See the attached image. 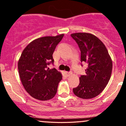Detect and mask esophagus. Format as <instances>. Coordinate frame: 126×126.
I'll use <instances>...</instances> for the list:
<instances>
[{"instance_id": "1", "label": "esophagus", "mask_w": 126, "mask_h": 126, "mask_svg": "<svg viewBox=\"0 0 126 126\" xmlns=\"http://www.w3.org/2000/svg\"><path fill=\"white\" fill-rule=\"evenodd\" d=\"M64 74H65V75H66V76H70V75H71L72 74V72H64Z\"/></svg>"}]
</instances>
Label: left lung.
Listing matches in <instances>:
<instances>
[{"mask_svg": "<svg viewBox=\"0 0 126 126\" xmlns=\"http://www.w3.org/2000/svg\"><path fill=\"white\" fill-rule=\"evenodd\" d=\"M81 52L80 62L87 63L85 74L79 78V84L73 89L75 95L82 99L98 96L110 79L112 62L106 47L97 37L87 32L71 34Z\"/></svg>", "mask_w": 126, "mask_h": 126, "instance_id": "left-lung-1", "label": "left lung"}]
</instances>
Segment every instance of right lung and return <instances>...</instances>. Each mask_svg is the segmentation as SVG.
I'll return each instance as SVG.
<instances>
[{
  "label": "right lung",
  "mask_w": 126,
  "mask_h": 126,
  "mask_svg": "<svg viewBox=\"0 0 126 126\" xmlns=\"http://www.w3.org/2000/svg\"><path fill=\"white\" fill-rule=\"evenodd\" d=\"M64 34L46 36L33 40L23 50L18 60L19 75L25 91L40 101L55 96L62 79L61 72L47 67L53 63V54Z\"/></svg>",
  "instance_id": "right-lung-1"
}]
</instances>
